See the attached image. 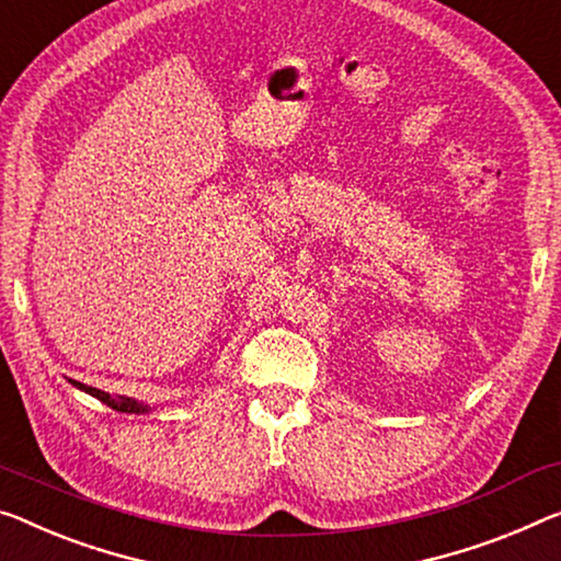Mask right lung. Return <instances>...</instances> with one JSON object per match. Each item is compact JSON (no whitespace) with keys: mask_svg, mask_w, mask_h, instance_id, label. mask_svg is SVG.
<instances>
[{"mask_svg":"<svg viewBox=\"0 0 561 561\" xmlns=\"http://www.w3.org/2000/svg\"><path fill=\"white\" fill-rule=\"evenodd\" d=\"M72 386H77V389L84 391V393L94 396V399H100L102 403H107V407L115 409V411H123V413H148L150 411L148 407H145V403L135 401V399H127V396H110L105 391L92 389V386H84V383H77V381H72Z\"/></svg>","mask_w":561,"mask_h":561,"instance_id":"right-lung-1","label":"right lung"}]
</instances>
